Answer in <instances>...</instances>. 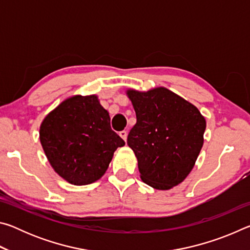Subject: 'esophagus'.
Returning a JSON list of instances; mask_svg holds the SVG:
<instances>
[{"label": "esophagus", "mask_w": 250, "mask_h": 250, "mask_svg": "<svg viewBox=\"0 0 250 250\" xmlns=\"http://www.w3.org/2000/svg\"><path fill=\"white\" fill-rule=\"evenodd\" d=\"M119 135L125 141L126 140V137H128V132H126L125 130H122V131H120V132H119Z\"/></svg>", "instance_id": "obj_1"}]
</instances>
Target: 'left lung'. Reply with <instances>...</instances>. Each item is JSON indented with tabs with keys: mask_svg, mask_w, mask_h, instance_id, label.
<instances>
[{
	"mask_svg": "<svg viewBox=\"0 0 250 250\" xmlns=\"http://www.w3.org/2000/svg\"><path fill=\"white\" fill-rule=\"evenodd\" d=\"M137 124L126 143L138 159L141 180L156 189L183 182L204 142L206 121L198 109L164 87L128 90Z\"/></svg>",
	"mask_w": 250,
	"mask_h": 250,
	"instance_id": "obj_1",
	"label": "left lung"
}]
</instances>
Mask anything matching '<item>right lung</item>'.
<instances>
[{
	"mask_svg": "<svg viewBox=\"0 0 250 250\" xmlns=\"http://www.w3.org/2000/svg\"><path fill=\"white\" fill-rule=\"evenodd\" d=\"M40 140L55 172L74 185L99 180L113 152L125 146L95 95L62 101L42 122Z\"/></svg>",
	"mask_w": 250,
	"mask_h": 250,
	"instance_id": "add662e5",
	"label": "right lung"
}]
</instances>
